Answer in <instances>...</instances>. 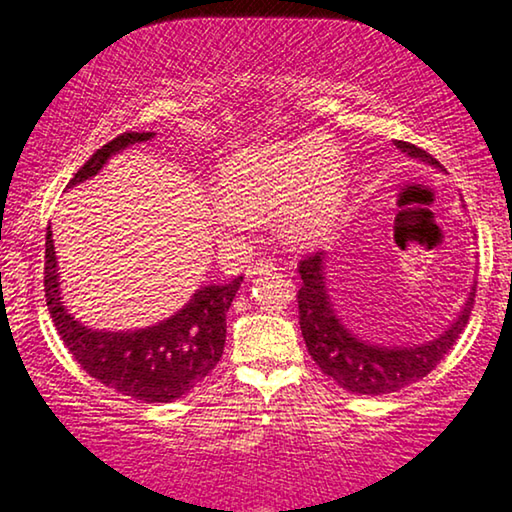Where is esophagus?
<instances>
[{
    "label": "esophagus",
    "mask_w": 512,
    "mask_h": 512,
    "mask_svg": "<svg viewBox=\"0 0 512 512\" xmlns=\"http://www.w3.org/2000/svg\"><path fill=\"white\" fill-rule=\"evenodd\" d=\"M276 271V262H271V259H257L246 269L248 276H259V273H273Z\"/></svg>",
    "instance_id": "esophagus-1"
}]
</instances>
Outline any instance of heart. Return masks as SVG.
I'll list each match as a JSON object with an SVG mask.
<instances>
[{
	"mask_svg": "<svg viewBox=\"0 0 512 512\" xmlns=\"http://www.w3.org/2000/svg\"><path fill=\"white\" fill-rule=\"evenodd\" d=\"M348 167L334 143L318 134L241 150L225 162L208 201V220L222 241L246 239L255 215L276 208L287 239L327 236L348 204Z\"/></svg>",
	"mask_w": 512,
	"mask_h": 512,
	"instance_id": "obj_1",
	"label": "heart"
}]
</instances>
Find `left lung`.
Segmentation results:
<instances>
[{
    "label": "left lung",
    "mask_w": 512,
    "mask_h": 512,
    "mask_svg": "<svg viewBox=\"0 0 512 512\" xmlns=\"http://www.w3.org/2000/svg\"><path fill=\"white\" fill-rule=\"evenodd\" d=\"M394 146L401 148V153L443 169V164L436 157H431L427 150L417 148L413 143L394 141ZM299 276V327L304 334L308 355L320 366V371L334 378L343 390L352 394H369V397L399 392L401 387L413 385L429 376L452 350V345L457 343L459 334L469 322L475 301V287H471L459 318L434 341L413 345V348H385V345L359 341L338 320L325 285V253H313L301 259Z\"/></svg>",
    "instance_id": "left-lung-1"
}]
</instances>
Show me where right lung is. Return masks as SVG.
<instances>
[{"label":"right lung","mask_w":512,"mask_h":512,"mask_svg":"<svg viewBox=\"0 0 512 512\" xmlns=\"http://www.w3.org/2000/svg\"><path fill=\"white\" fill-rule=\"evenodd\" d=\"M153 139V132H125L106 143L76 171L69 187L88 181L111 155ZM53 234H46L43 287L55 329L85 373L115 392L146 403H169L194 390L220 362L227 336V311L243 276L225 285H206L160 325L136 331H95L71 318L57 283Z\"/></svg>","instance_id":"right-lung-1"}]
</instances>
